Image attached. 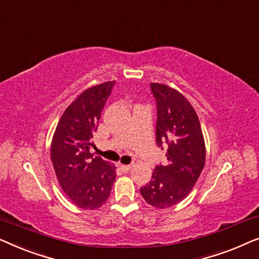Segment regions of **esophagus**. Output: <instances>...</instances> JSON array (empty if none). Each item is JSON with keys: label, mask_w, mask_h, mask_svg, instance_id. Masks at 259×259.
I'll use <instances>...</instances> for the list:
<instances>
[{"label": "esophagus", "mask_w": 259, "mask_h": 259, "mask_svg": "<svg viewBox=\"0 0 259 259\" xmlns=\"http://www.w3.org/2000/svg\"><path fill=\"white\" fill-rule=\"evenodd\" d=\"M118 166H119V168L120 169H121V171L122 172H128L130 171V169L131 168H132V166H131V165H123V164H118Z\"/></svg>", "instance_id": "esophagus-1"}]
</instances>
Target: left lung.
Returning a JSON list of instances; mask_svg holds the SVG:
<instances>
[{
    "label": "left lung",
    "mask_w": 259,
    "mask_h": 259,
    "mask_svg": "<svg viewBox=\"0 0 259 259\" xmlns=\"http://www.w3.org/2000/svg\"><path fill=\"white\" fill-rule=\"evenodd\" d=\"M157 102V145L167 144V165L155 166L151 182L140 189L147 204L167 208L189 196L205 165V141L192 105L175 88L152 82Z\"/></svg>",
    "instance_id": "1"
}]
</instances>
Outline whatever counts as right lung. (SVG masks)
I'll use <instances>...</instances> for the list:
<instances>
[{
	"mask_svg": "<svg viewBox=\"0 0 259 259\" xmlns=\"http://www.w3.org/2000/svg\"><path fill=\"white\" fill-rule=\"evenodd\" d=\"M115 81L82 92L59 120L51 145V159L59 184L77 207L95 210L107 201L116 177L114 164L93 157V133Z\"/></svg>",
	"mask_w": 259,
	"mask_h": 259,
	"instance_id": "obj_1",
	"label": "right lung"
}]
</instances>
